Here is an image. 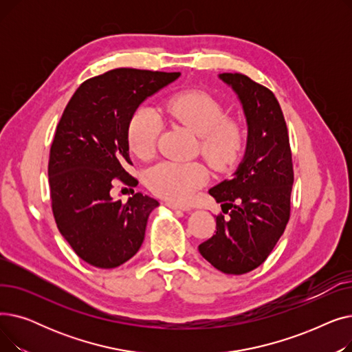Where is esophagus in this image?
I'll list each match as a JSON object with an SVG mask.
<instances>
[{
	"label": "esophagus",
	"mask_w": 352,
	"mask_h": 352,
	"mask_svg": "<svg viewBox=\"0 0 352 352\" xmlns=\"http://www.w3.org/2000/svg\"><path fill=\"white\" fill-rule=\"evenodd\" d=\"M168 208H173V210H181V211H190V206H186V204H178V202H166L165 204Z\"/></svg>",
	"instance_id": "obj_1"
}]
</instances>
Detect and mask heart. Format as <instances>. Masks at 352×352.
<instances>
[{
	"label": "heart",
	"mask_w": 352,
	"mask_h": 352,
	"mask_svg": "<svg viewBox=\"0 0 352 352\" xmlns=\"http://www.w3.org/2000/svg\"><path fill=\"white\" fill-rule=\"evenodd\" d=\"M162 116L198 135L199 151L217 171H227L245 153L248 131L241 120L228 118L226 105L208 92L190 89L171 96ZM161 121L153 109L140 107L128 124V145L134 155L150 160L157 148ZM210 178L207 166L194 162L164 161L146 173L145 182L155 195L171 202H186Z\"/></svg>",
	"instance_id": "1"
}]
</instances>
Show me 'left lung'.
I'll use <instances>...</instances> for the list:
<instances>
[{"instance_id": "8db88e82", "label": "left lung", "mask_w": 352, "mask_h": 352, "mask_svg": "<svg viewBox=\"0 0 352 352\" xmlns=\"http://www.w3.org/2000/svg\"><path fill=\"white\" fill-rule=\"evenodd\" d=\"M236 92L248 124L244 161L231 179L210 194L221 202L217 231L198 250L224 274L260 267L285 231L291 215L292 153L283 109L272 91L239 72L219 74Z\"/></svg>"}]
</instances>
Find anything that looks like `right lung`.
<instances>
[{
	"instance_id": "add662e5",
	"label": "right lung",
	"mask_w": 352,
	"mask_h": 352,
	"mask_svg": "<svg viewBox=\"0 0 352 352\" xmlns=\"http://www.w3.org/2000/svg\"><path fill=\"white\" fill-rule=\"evenodd\" d=\"M179 72L116 68L84 81L68 101L50 150L51 207L61 235L81 260L97 268L133 258L158 201L133 191L125 204L111 198L118 179L135 187L128 124L138 105Z\"/></svg>"
}]
</instances>
